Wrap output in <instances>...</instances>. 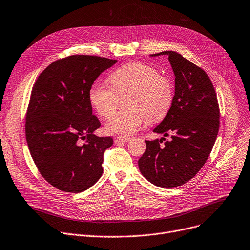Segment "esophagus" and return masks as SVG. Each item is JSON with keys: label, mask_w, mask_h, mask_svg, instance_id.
I'll use <instances>...</instances> for the list:
<instances>
[{"label": "esophagus", "mask_w": 250, "mask_h": 250, "mask_svg": "<svg viewBox=\"0 0 250 250\" xmlns=\"http://www.w3.org/2000/svg\"><path fill=\"white\" fill-rule=\"evenodd\" d=\"M130 141V138L128 137H115L114 138V142L116 144H123V143H127Z\"/></svg>", "instance_id": "1"}]
</instances>
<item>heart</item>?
Wrapping results in <instances>:
<instances>
[{"instance_id":"obj_1","label":"heart","mask_w":250,"mask_h":250,"mask_svg":"<svg viewBox=\"0 0 250 250\" xmlns=\"http://www.w3.org/2000/svg\"><path fill=\"white\" fill-rule=\"evenodd\" d=\"M111 87L95 83L89 90V101L99 116L108 119L116 112L120 99L125 98V113L115 115L105 130L111 135L127 137L146 122L164 119L174 98L173 83L150 65L138 62L125 64L109 77Z\"/></svg>"}]
</instances>
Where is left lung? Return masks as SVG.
Instances as JSON below:
<instances>
[{
    "label": "left lung",
    "instance_id": "obj_1",
    "mask_svg": "<svg viewBox=\"0 0 250 250\" xmlns=\"http://www.w3.org/2000/svg\"><path fill=\"white\" fill-rule=\"evenodd\" d=\"M168 56L175 76L173 103L166 117L153 132L163 137L146 142L138 160L141 174L152 184L174 188L188 182L205 164L219 130V107L208 75L174 51L152 54Z\"/></svg>",
    "mask_w": 250,
    "mask_h": 250
}]
</instances>
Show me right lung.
I'll return each instance as SVG.
<instances>
[{"mask_svg":"<svg viewBox=\"0 0 250 250\" xmlns=\"http://www.w3.org/2000/svg\"><path fill=\"white\" fill-rule=\"evenodd\" d=\"M116 62L73 55L49 65L33 87L26 138L41 175L57 189L79 193L103 173V153L113 139L94 134L101 123L93 115L89 90Z\"/></svg>","mask_w":250,"mask_h":250,"instance_id":"obj_1","label":"right lung"}]
</instances>
